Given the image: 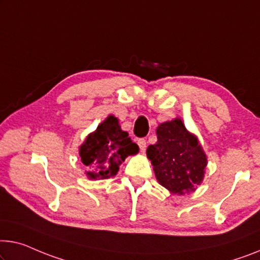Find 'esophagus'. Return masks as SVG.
I'll list each match as a JSON object with an SVG mask.
<instances>
[{
  "label": "esophagus",
  "instance_id": "obj_1",
  "mask_svg": "<svg viewBox=\"0 0 260 260\" xmlns=\"http://www.w3.org/2000/svg\"><path fill=\"white\" fill-rule=\"evenodd\" d=\"M138 145H139V147H140V152L145 153V150L147 148V142L145 139H140V140L138 141Z\"/></svg>",
  "mask_w": 260,
  "mask_h": 260
}]
</instances>
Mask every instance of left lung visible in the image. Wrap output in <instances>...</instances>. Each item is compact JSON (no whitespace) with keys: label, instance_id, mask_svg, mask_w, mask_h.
Segmentation results:
<instances>
[{"label":"left lung","instance_id":"8db88e82","mask_svg":"<svg viewBox=\"0 0 260 260\" xmlns=\"http://www.w3.org/2000/svg\"><path fill=\"white\" fill-rule=\"evenodd\" d=\"M157 142L147 148L155 177L162 187L175 195L196 190L203 182L208 158L199 138L175 118L160 123Z\"/></svg>","mask_w":260,"mask_h":260}]
</instances>
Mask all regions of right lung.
Wrapping results in <instances>:
<instances>
[{"label":"right lung","instance_id":"obj_1","mask_svg":"<svg viewBox=\"0 0 260 260\" xmlns=\"http://www.w3.org/2000/svg\"><path fill=\"white\" fill-rule=\"evenodd\" d=\"M138 153L139 146L121 129L119 119L113 114L99 123L79 147V156L86 166L85 175L91 181L115 176L126 157Z\"/></svg>","mask_w":260,"mask_h":260}]
</instances>
